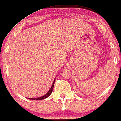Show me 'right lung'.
<instances>
[{
    "mask_svg": "<svg viewBox=\"0 0 121 121\" xmlns=\"http://www.w3.org/2000/svg\"><path fill=\"white\" fill-rule=\"evenodd\" d=\"M55 80H53V82L52 83V86L51 87V88H50V89L49 90V91L47 92L46 94L45 95L42 96V97H41L39 98H28L30 99H32V100H42V99H44L45 98H46L48 97V96H50L52 92V91H53V86H54V84H55Z\"/></svg>",
    "mask_w": 121,
    "mask_h": 121,
    "instance_id": "add662e5",
    "label": "right lung"
}]
</instances>
